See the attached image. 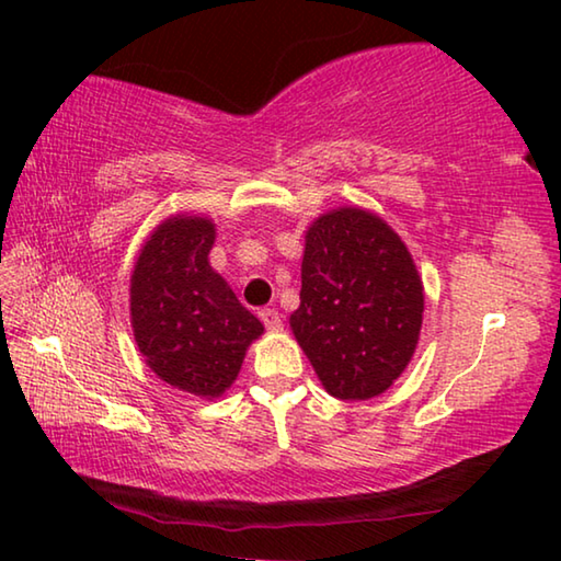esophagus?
I'll list each match as a JSON object with an SVG mask.
<instances>
[{"instance_id":"1","label":"esophagus","mask_w":561,"mask_h":561,"mask_svg":"<svg viewBox=\"0 0 561 561\" xmlns=\"http://www.w3.org/2000/svg\"><path fill=\"white\" fill-rule=\"evenodd\" d=\"M260 319L264 321V327H267L270 331H279L282 329V317L277 309H262L260 311Z\"/></svg>"}]
</instances>
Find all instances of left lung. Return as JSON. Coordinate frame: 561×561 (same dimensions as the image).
<instances>
[{
  "label": "left lung",
  "mask_w": 561,
  "mask_h": 561,
  "mask_svg": "<svg viewBox=\"0 0 561 561\" xmlns=\"http://www.w3.org/2000/svg\"><path fill=\"white\" fill-rule=\"evenodd\" d=\"M291 334L324 391L341 401L381 396L421 339L425 294L405 242L364 207L319 215L304 234Z\"/></svg>",
  "instance_id": "obj_1"
}]
</instances>
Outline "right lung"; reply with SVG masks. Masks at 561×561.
I'll return each instance as SVG.
<instances>
[{
  "label": "right lung",
  "mask_w": 561,
  "mask_h": 561,
  "mask_svg": "<svg viewBox=\"0 0 561 561\" xmlns=\"http://www.w3.org/2000/svg\"><path fill=\"white\" fill-rule=\"evenodd\" d=\"M215 234L210 217L170 215L148 234L130 274V327L150 371L205 401L234 383L247 348L264 334L210 267Z\"/></svg>",
  "instance_id": "add662e5"
}]
</instances>
